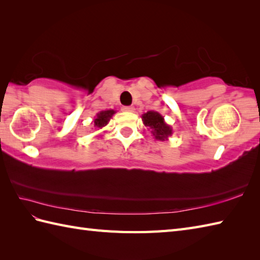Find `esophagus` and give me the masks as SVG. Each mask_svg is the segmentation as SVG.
<instances>
[{"label":"esophagus","mask_w":260,"mask_h":260,"mask_svg":"<svg viewBox=\"0 0 260 260\" xmlns=\"http://www.w3.org/2000/svg\"><path fill=\"white\" fill-rule=\"evenodd\" d=\"M121 110L124 111V112H132L135 110V108L132 106H124V107L121 108Z\"/></svg>","instance_id":"esophagus-1"}]
</instances>
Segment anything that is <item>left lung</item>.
I'll list each match as a JSON object with an SVG mask.
<instances>
[{
    "instance_id": "obj_1",
    "label": "left lung",
    "mask_w": 260,
    "mask_h": 260,
    "mask_svg": "<svg viewBox=\"0 0 260 260\" xmlns=\"http://www.w3.org/2000/svg\"><path fill=\"white\" fill-rule=\"evenodd\" d=\"M142 121L145 125L150 126V129H152L151 132L157 140L164 141L172 134L171 128L165 122L164 118L158 112L148 111L142 115Z\"/></svg>"
}]
</instances>
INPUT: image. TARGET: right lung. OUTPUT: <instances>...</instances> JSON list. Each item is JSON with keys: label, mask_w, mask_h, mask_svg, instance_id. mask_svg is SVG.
I'll list each match as a JSON object with an SVG mask.
<instances>
[{"label": "right lung", "mask_w": 260, "mask_h": 260, "mask_svg": "<svg viewBox=\"0 0 260 260\" xmlns=\"http://www.w3.org/2000/svg\"><path fill=\"white\" fill-rule=\"evenodd\" d=\"M115 111L113 110H107V111H101L99 114H98L96 119L94 120V126L96 128H102L108 124L109 121H110L111 117L114 114Z\"/></svg>", "instance_id": "1"}]
</instances>
